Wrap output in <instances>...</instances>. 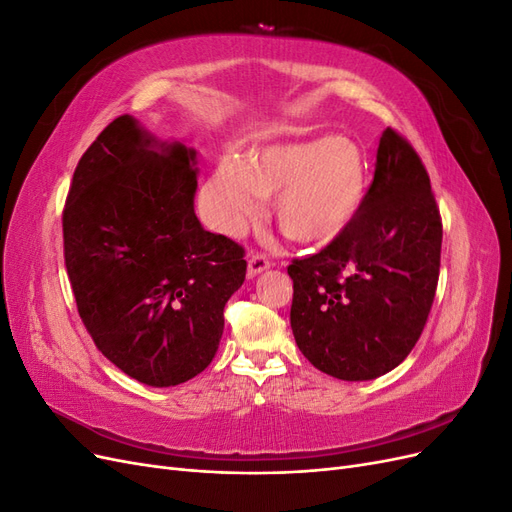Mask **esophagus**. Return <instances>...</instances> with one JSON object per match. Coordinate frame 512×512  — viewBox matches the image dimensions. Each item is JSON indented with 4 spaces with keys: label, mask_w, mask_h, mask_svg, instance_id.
<instances>
[{
    "label": "esophagus",
    "mask_w": 512,
    "mask_h": 512,
    "mask_svg": "<svg viewBox=\"0 0 512 512\" xmlns=\"http://www.w3.org/2000/svg\"><path fill=\"white\" fill-rule=\"evenodd\" d=\"M269 267H271V262H269L267 256H262V254H258V252H252V254H250V260H247V275L256 277L258 273L267 271Z\"/></svg>",
    "instance_id": "34e87169"
}]
</instances>
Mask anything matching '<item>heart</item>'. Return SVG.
<instances>
[{
    "label": "heart",
    "mask_w": 512,
    "mask_h": 512,
    "mask_svg": "<svg viewBox=\"0 0 512 512\" xmlns=\"http://www.w3.org/2000/svg\"><path fill=\"white\" fill-rule=\"evenodd\" d=\"M369 190V166L359 145L339 134L269 145L250 160L224 156L205 200L211 224L235 235L275 194V220L299 243H329L359 215Z\"/></svg>",
    "instance_id": "1"
}]
</instances>
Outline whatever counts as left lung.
I'll return each instance as SVG.
<instances>
[{"instance_id":"obj_1","label":"left lung","mask_w":512,"mask_h":512,"mask_svg":"<svg viewBox=\"0 0 512 512\" xmlns=\"http://www.w3.org/2000/svg\"><path fill=\"white\" fill-rule=\"evenodd\" d=\"M442 220L427 170L393 128L354 222L292 260L290 327L305 359L333 378L374 380L406 359L436 297Z\"/></svg>"}]
</instances>
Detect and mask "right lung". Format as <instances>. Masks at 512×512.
<instances>
[{
  "label": "right lung",
  "instance_id": "add662e5",
  "mask_svg": "<svg viewBox=\"0 0 512 512\" xmlns=\"http://www.w3.org/2000/svg\"><path fill=\"white\" fill-rule=\"evenodd\" d=\"M196 185L194 149L121 115L83 153L61 220L85 329L123 374L160 389L213 361L247 271L239 243L200 226Z\"/></svg>",
  "mask_w": 512,
  "mask_h": 512
}]
</instances>
